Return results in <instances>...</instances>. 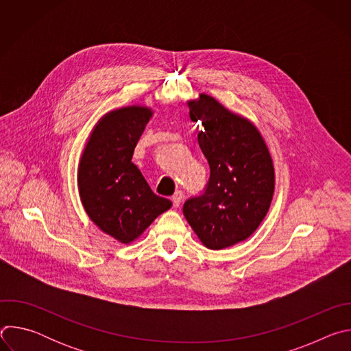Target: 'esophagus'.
<instances>
[{
  "mask_svg": "<svg viewBox=\"0 0 351 351\" xmlns=\"http://www.w3.org/2000/svg\"><path fill=\"white\" fill-rule=\"evenodd\" d=\"M182 199H183V191H180V190L175 191V194L172 195V203H173V207H179V206H180V203H182Z\"/></svg>",
  "mask_w": 351,
  "mask_h": 351,
  "instance_id": "esophagus-1",
  "label": "esophagus"
}]
</instances>
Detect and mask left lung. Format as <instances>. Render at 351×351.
<instances>
[{
  "instance_id": "obj_1",
  "label": "left lung",
  "mask_w": 351,
  "mask_h": 351,
  "mask_svg": "<svg viewBox=\"0 0 351 351\" xmlns=\"http://www.w3.org/2000/svg\"><path fill=\"white\" fill-rule=\"evenodd\" d=\"M187 106L190 119L204 126L197 138L210 179L183 214L206 247L226 248L252 236L265 218L275 189L272 158L258 129L215 98L199 94Z\"/></svg>"
}]
</instances>
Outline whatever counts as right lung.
<instances>
[{"label": "right lung", "instance_id": "right-lung-1", "mask_svg": "<svg viewBox=\"0 0 351 351\" xmlns=\"http://www.w3.org/2000/svg\"><path fill=\"white\" fill-rule=\"evenodd\" d=\"M152 117V110L140 106L108 112L94 126L79 162L77 186L87 215L125 244L172 206L152 190L132 162L134 147Z\"/></svg>", "mask_w": 351, "mask_h": 351}]
</instances>
